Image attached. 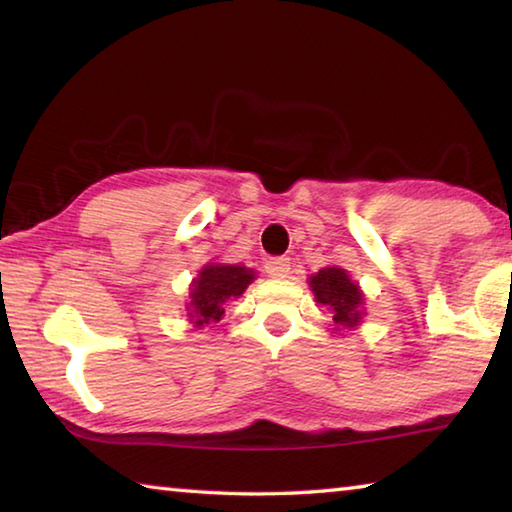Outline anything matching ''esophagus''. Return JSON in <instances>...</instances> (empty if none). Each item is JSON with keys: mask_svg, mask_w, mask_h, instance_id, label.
<instances>
[{"mask_svg": "<svg viewBox=\"0 0 512 512\" xmlns=\"http://www.w3.org/2000/svg\"><path fill=\"white\" fill-rule=\"evenodd\" d=\"M264 268H266L268 275L277 277V280H282V277L289 275L291 262H289V257H273V259H268Z\"/></svg>", "mask_w": 512, "mask_h": 512, "instance_id": "obj_1", "label": "esophagus"}]
</instances>
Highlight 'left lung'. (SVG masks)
I'll list each match as a JSON object with an SVG mask.
<instances>
[{"instance_id":"left-lung-1","label":"left lung","mask_w":512,"mask_h":512,"mask_svg":"<svg viewBox=\"0 0 512 512\" xmlns=\"http://www.w3.org/2000/svg\"><path fill=\"white\" fill-rule=\"evenodd\" d=\"M309 289L314 293L318 305L329 309L334 320V329H357L366 316V293L359 282H354L350 273L341 266H325L318 273L309 275Z\"/></svg>"}]
</instances>
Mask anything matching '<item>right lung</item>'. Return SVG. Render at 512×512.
Segmentation results:
<instances>
[{
  "mask_svg": "<svg viewBox=\"0 0 512 512\" xmlns=\"http://www.w3.org/2000/svg\"><path fill=\"white\" fill-rule=\"evenodd\" d=\"M255 277V268L248 266L221 262L203 264L192 284H189V300L185 302L189 323L196 329L219 323L225 311V302L239 298Z\"/></svg>",
  "mask_w": 512,
  "mask_h": 512,
  "instance_id": "right-lung-1",
  "label": "right lung"
}]
</instances>
